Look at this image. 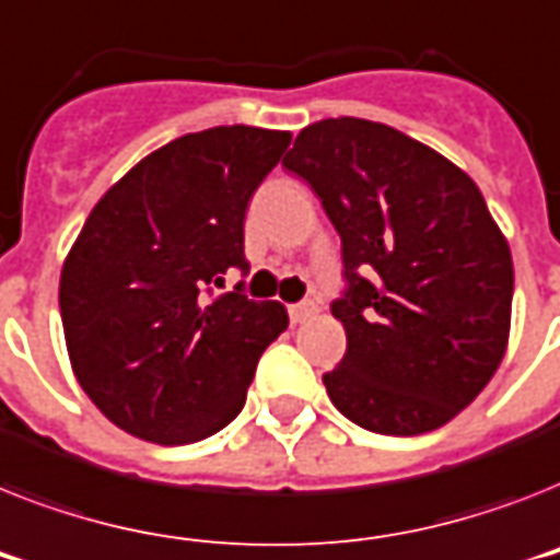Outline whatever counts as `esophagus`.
<instances>
[{
	"label": "esophagus",
	"mask_w": 560,
	"mask_h": 560,
	"mask_svg": "<svg viewBox=\"0 0 560 560\" xmlns=\"http://www.w3.org/2000/svg\"><path fill=\"white\" fill-rule=\"evenodd\" d=\"M290 322L293 325H302V322H307L311 316H316V304L313 302H299V304H290Z\"/></svg>",
	"instance_id": "34e87169"
}]
</instances>
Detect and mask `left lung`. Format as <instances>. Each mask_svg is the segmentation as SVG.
I'll return each mask as SVG.
<instances>
[{
    "mask_svg": "<svg viewBox=\"0 0 560 560\" xmlns=\"http://www.w3.org/2000/svg\"><path fill=\"white\" fill-rule=\"evenodd\" d=\"M281 166L319 195L342 238L330 313L348 351L327 397L362 429H440L489 385L509 339V244L469 175L385 122L330 117Z\"/></svg>",
    "mask_w": 560,
    "mask_h": 560,
    "instance_id": "left-lung-1",
    "label": "left lung"
}]
</instances>
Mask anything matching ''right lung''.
Masks as SVG:
<instances>
[{
  "mask_svg": "<svg viewBox=\"0 0 560 560\" xmlns=\"http://www.w3.org/2000/svg\"><path fill=\"white\" fill-rule=\"evenodd\" d=\"M290 147L288 131L215 126L172 140L91 209L59 276L77 383L135 438L186 445L244 408L258 357L288 327L279 302L238 288L249 198Z\"/></svg>",
  "mask_w": 560,
  "mask_h": 560,
  "instance_id": "obj_1",
  "label": "right lung"
}]
</instances>
